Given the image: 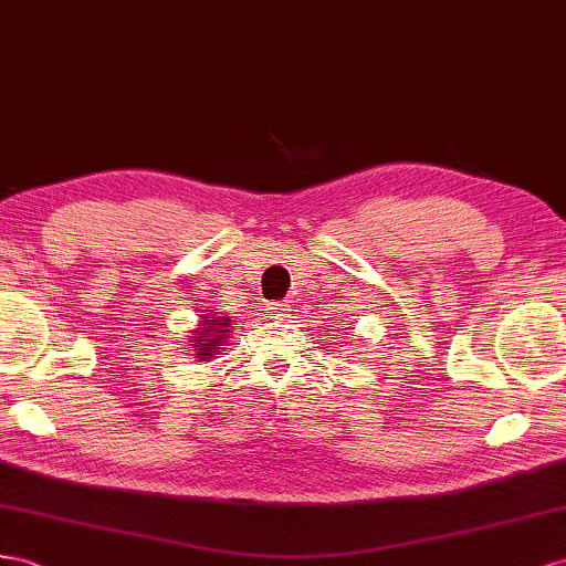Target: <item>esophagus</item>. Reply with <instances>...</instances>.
I'll list each match as a JSON object with an SVG mask.
<instances>
[{
	"mask_svg": "<svg viewBox=\"0 0 566 566\" xmlns=\"http://www.w3.org/2000/svg\"><path fill=\"white\" fill-rule=\"evenodd\" d=\"M272 311H274V315H277V321H282V323H286L289 317H292V313H289V301L272 303Z\"/></svg>",
	"mask_w": 566,
	"mask_h": 566,
	"instance_id": "34e87169",
	"label": "esophagus"
}]
</instances>
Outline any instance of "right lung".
<instances>
[{
  "label": "right lung",
  "instance_id": "add662e5",
  "mask_svg": "<svg viewBox=\"0 0 566 566\" xmlns=\"http://www.w3.org/2000/svg\"><path fill=\"white\" fill-rule=\"evenodd\" d=\"M234 317L227 313L206 311L200 315L198 327L191 329L193 337L188 339V352H193L196 360H212L220 356V352L227 346L229 337L234 335Z\"/></svg>",
  "mask_w": 566,
  "mask_h": 566
}]
</instances>
